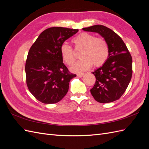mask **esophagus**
<instances>
[{
	"label": "esophagus",
	"instance_id": "34e87169",
	"mask_svg": "<svg viewBox=\"0 0 149 149\" xmlns=\"http://www.w3.org/2000/svg\"><path fill=\"white\" fill-rule=\"evenodd\" d=\"M84 75V73H78V74H77V76H78V77H80V78H81V77H83V76Z\"/></svg>",
	"mask_w": 149,
	"mask_h": 149
}]
</instances>
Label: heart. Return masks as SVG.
Returning a JSON list of instances; mask_svg holds the SVG:
<instances>
[{
  "label": "heart",
  "mask_w": 149,
  "mask_h": 149,
  "mask_svg": "<svg viewBox=\"0 0 149 149\" xmlns=\"http://www.w3.org/2000/svg\"><path fill=\"white\" fill-rule=\"evenodd\" d=\"M72 42L76 49H82L81 58L72 67L74 71L87 70L91 67L100 66L104 63L109 56V49L106 40L88 33H81L75 37ZM60 53L63 60L68 65H71L75 61L73 49L67 43L60 47Z\"/></svg>",
  "instance_id": "obj_1"
}]
</instances>
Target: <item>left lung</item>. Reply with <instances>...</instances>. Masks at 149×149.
<instances>
[{"instance_id": "left-lung-1", "label": "left lung", "mask_w": 149, "mask_h": 149, "mask_svg": "<svg viewBox=\"0 0 149 149\" xmlns=\"http://www.w3.org/2000/svg\"><path fill=\"white\" fill-rule=\"evenodd\" d=\"M100 34L109 49V57L100 68L93 72L96 77L92 96L100 103L119 100L125 91L132 75V58L123 40L111 29L101 25L83 28Z\"/></svg>"}]
</instances>
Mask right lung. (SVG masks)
<instances>
[{"label": "right lung", "instance_id": "obj_1", "mask_svg": "<svg viewBox=\"0 0 149 149\" xmlns=\"http://www.w3.org/2000/svg\"><path fill=\"white\" fill-rule=\"evenodd\" d=\"M78 29L51 27L44 30L31 45L25 63L26 83L30 92L44 104L61 101L69 89L70 73L63 63L60 47Z\"/></svg>", "mask_w": 149, "mask_h": 149}]
</instances>
